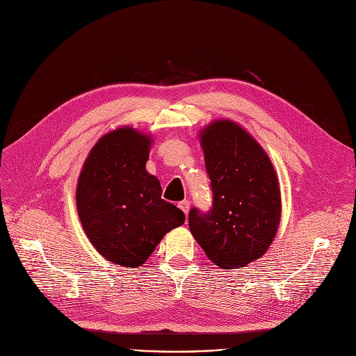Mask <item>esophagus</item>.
Here are the masks:
<instances>
[{"instance_id":"34e87169","label":"esophagus","mask_w":356,"mask_h":356,"mask_svg":"<svg viewBox=\"0 0 356 356\" xmlns=\"http://www.w3.org/2000/svg\"><path fill=\"white\" fill-rule=\"evenodd\" d=\"M179 208L184 212V215L188 216V213H189V208H191V203H189V200H181V202H179Z\"/></svg>"}]
</instances>
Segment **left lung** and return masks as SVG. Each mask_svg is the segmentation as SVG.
<instances>
[{
    "label": "left lung",
    "mask_w": 356,
    "mask_h": 356,
    "mask_svg": "<svg viewBox=\"0 0 356 356\" xmlns=\"http://www.w3.org/2000/svg\"><path fill=\"white\" fill-rule=\"evenodd\" d=\"M212 209L193 208L189 228L208 258L225 270L245 267L270 248L282 218L271 160L251 134L229 120L200 131Z\"/></svg>",
    "instance_id": "1"
}]
</instances>
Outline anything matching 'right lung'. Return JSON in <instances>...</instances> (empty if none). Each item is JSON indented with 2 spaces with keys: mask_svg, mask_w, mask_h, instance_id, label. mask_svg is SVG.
Masks as SVG:
<instances>
[{
  "mask_svg": "<svg viewBox=\"0 0 356 356\" xmlns=\"http://www.w3.org/2000/svg\"><path fill=\"white\" fill-rule=\"evenodd\" d=\"M152 137L131 127L111 131L88 154L76 188L83 231L111 263L140 267L184 213L161 199V186L145 170Z\"/></svg>",
  "mask_w": 356,
  "mask_h": 356,
  "instance_id": "right-lung-1",
  "label": "right lung"
}]
</instances>
